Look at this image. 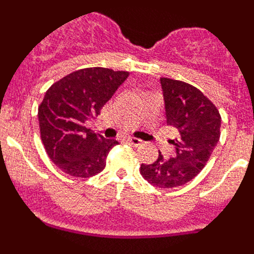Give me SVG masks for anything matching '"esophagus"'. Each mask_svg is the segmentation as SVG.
I'll return each instance as SVG.
<instances>
[{
	"label": "esophagus",
	"instance_id": "esophagus-1",
	"mask_svg": "<svg viewBox=\"0 0 254 254\" xmlns=\"http://www.w3.org/2000/svg\"><path fill=\"white\" fill-rule=\"evenodd\" d=\"M127 141H128V142H131L132 145H134V146H138V145H141V143H142V140H140V138H137V137H133V136H131V137H127Z\"/></svg>",
	"mask_w": 254,
	"mask_h": 254
}]
</instances>
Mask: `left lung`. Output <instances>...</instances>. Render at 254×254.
I'll return each instance as SVG.
<instances>
[{
  "label": "left lung",
  "instance_id": "1",
  "mask_svg": "<svg viewBox=\"0 0 254 254\" xmlns=\"http://www.w3.org/2000/svg\"><path fill=\"white\" fill-rule=\"evenodd\" d=\"M165 105L167 125L178 131V137L170 142L176 154L141 164L140 173L150 185L159 188L183 186L205 168L220 138L221 117L202 91L187 82L160 78Z\"/></svg>",
  "mask_w": 254,
  "mask_h": 254
}]
</instances>
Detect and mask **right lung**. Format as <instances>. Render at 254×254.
<instances>
[{
    "label": "right lung",
    "instance_id": "add662e5",
    "mask_svg": "<svg viewBox=\"0 0 254 254\" xmlns=\"http://www.w3.org/2000/svg\"><path fill=\"white\" fill-rule=\"evenodd\" d=\"M129 73L103 67L82 68L47 90L38 108L40 137L49 159L64 173L90 178L105 168L108 152L118 141L85 127Z\"/></svg>",
    "mask_w": 254,
    "mask_h": 254
}]
</instances>
